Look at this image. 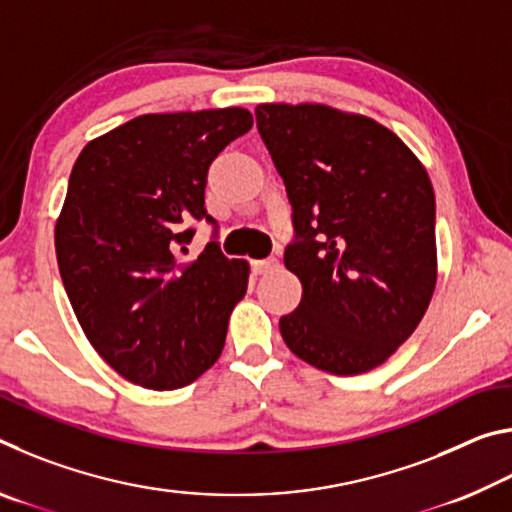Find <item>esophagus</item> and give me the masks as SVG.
I'll return each mask as SVG.
<instances>
[{
	"label": "esophagus",
	"instance_id": "obj_1",
	"mask_svg": "<svg viewBox=\"0 0 512 512\" xmlns=\"http://www.w3.org/2000/svg\"><path fill=\"white\" fill-rule=\"evenodd\" d=\"M277 259L275 257H266V259H253V271L257 273V275H264V273H268V271H273V268H277Z\"/></svg>",
	"mask_w": 512,
	"mask_h": 512
}]
</instances>
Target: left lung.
<instances>
[{
	"mask_svg": "<svg viewBox=\"0 0 512 512\" xmlns=\"http://www.w3.org/2000/svg\"><path fill=\"white\" fill-rule=\"evenodd\" d=\"M257 131L293 207L284 266L302 298L289 350L359 375L409 339L436 289V196L422 162L375 119L320 103H262Z\"/></svg>",
	"mask_w": 512,
	"mask_h": 512,
	"instance_id": "8db88e82",
	"label": "left lung"
}]
</instances>
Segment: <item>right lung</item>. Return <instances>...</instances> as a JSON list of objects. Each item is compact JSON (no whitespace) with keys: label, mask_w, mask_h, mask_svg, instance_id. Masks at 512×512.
Wrapping results in <instances>:
<instances>
[{"label":"right lung","mask_w":512,"mask_h":512,"mask_svg":"<svg viewBox=\"0 0 512 512\" xmlns=\"http://www.w3.org/2000/svg\"><path fill=\"white\" fill-rule=\"evenodd\" d=\"M253 128L246 108L142 115L85 144L56 221L67 298L92 348L151 391L192 384L219 359L248 289L246 259L216 241L183 259L207 169Z\"/></svg>","instance_id":"right-lung-1"}]
</instances>
